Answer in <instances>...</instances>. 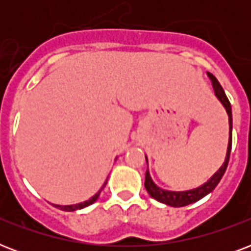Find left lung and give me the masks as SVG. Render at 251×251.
Wrapping results in <instances>:
<instances>
[{"mask_svg":"<svg viewBox=\"0 0 251 251\" xmlns=\"http://www.w3.org/2000/svg\"><path fill=\"white\" fill-rule=\"evenodd\" d=\"M207 75H208V78H210L211 82H212V87H214L216 98H218L219 100H220V102L224 105L226 113H228V117H229V142H228V150H226V160H224L222 167L219 168V171L216 172L207 182H204L199 187H195L193 190L186 191H171L161 189V187H159L156 183L153 182L152 178H151V176H150L149 168H147L145 178L146 190L149 191V194L151 195L153 199H156L157 202L164 203V204H168V206L183 207L187 206V204H191V203L198 202L199 199H202L203 197H206L207 194H210L211 191L218 186V183L220 182V179H222V177L224 176V173H226V167H228L230 150H232V108H230L229 100L226 98V92H224L223 87L220 86V83L218 82V79H216L211 73H207ZM146 161H147V156H146ZM147 164H149V161H147Z\"/></svg>","mask_w":251,"mask_h":251,"instance_id":"1","label":"left lung"}]
</instances>
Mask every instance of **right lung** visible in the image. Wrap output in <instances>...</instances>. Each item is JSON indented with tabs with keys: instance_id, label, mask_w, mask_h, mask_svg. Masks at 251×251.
<instances>
[{
	"instance_id": "right-lung-1",
	"label": "right lung",
	"mask_w": 251,
	"mask_h": 251,
	"mask_svg": "<svg viewBox=\"0 0 251 251\" xmlns=\"http://www.w3.org/2000/svg\"><path fill=\"white\" fill-rule=\"evenodd\" d=\"M106 185V181L104 182V185L101 186V189L96 193V194L92 197V198H90L88 201H86V202H82V203H78V204H70V206H60V204H53L54 207H57V208H60V210L62 211H76V210H80V208H84V207L90 206V204H92L94 202H96L99 198V195H100V191L102 190V187L105 186Z\"/></svg>"
}]
</instances>
